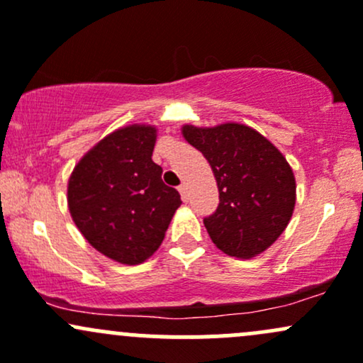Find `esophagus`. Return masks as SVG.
<instances>
[{
  "mask_svg": "<svg viewBox=\"0 0 363 363\" xmlns=\"http://www.w3.org/2000/svg\"><path fill=\"white\" fill-rule=\"evenodd\" d=\"M178 192L182 194L183 202H186V199H189V192H186V185H185V183H182V185L178 186Z\"/></svg>",
  "mask_w": 363,
  "mask_h": 363,
  "instance_id": "esophagus-1",
  "label": "esophagus"
}]
</instances>
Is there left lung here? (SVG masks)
Instances as JSON below:
<instances>
[{
  "label": "left lung",
  "mask_w": 363,
  "mask_h": 363,
  "mask_svg": "<svg viewBox=\"0 0 363 363\" xmlns=\"http://www.w3.org/2000/svg\"><path fill=\"white\" fill-rule=\"evenodd\" d=\"M186 142L213 167L220 192L204 227L218 249L252 258L279 239L296 204V182L286 157L264 136L244 124L183 126Z\"/></svg>",
  "instance_id": "8db88e82"
}]
</instances>
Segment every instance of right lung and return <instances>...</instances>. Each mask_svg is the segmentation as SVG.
<instances>
[{"instance_id": "1", "label": "right lung", "mask_w": 363, "mask_h": 363, "mask_svg": "<svg viewBox=\"0 0 363 363\" xmlns=\"http://www.w3.org/2000/svg\"><path fill=\"white\" fill-rule=\"evenodd\" d=\"M155 128L133 124L105 136L69 178V211L96 251L123 264L150 258L182 199L152 161Z\"/></svg>"}]
</instances>
